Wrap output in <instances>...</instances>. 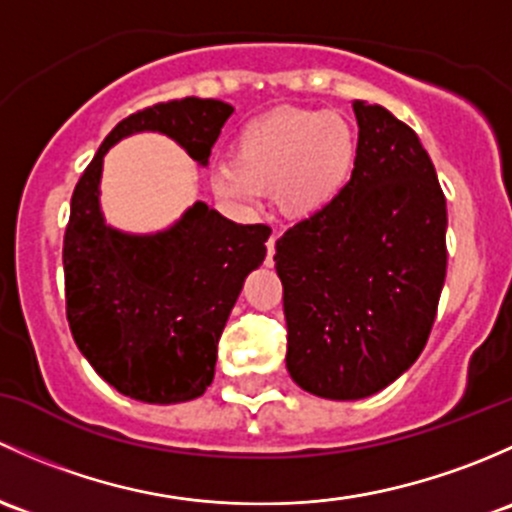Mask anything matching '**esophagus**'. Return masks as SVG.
Wrapping results in <instances>:
<instances>
[{"label":"esophagus","instance_id":"esophagus-1","mask_svg":"<svg viewBox=\"0 0 512 512\" xmlns=\"http://www.w3.org/2000/svg\"><path fill=\"white\" fill-rule=\"evenodd\" d=\"M276 241H278V234H271V239H268V258H266V263L268 266H273V254H276Z\"/></svg>","mask_w":512,"mask_h":512}]
</instances>
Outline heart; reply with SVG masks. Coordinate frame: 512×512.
I'll return each instance as SVG.
<instances>
[{"mask_svg": "<svg viewBox=\"0 0 512 512\" xmlns=\"http://www.w3.org/2000/svg\"><path fill=\"white\" fill-rule=\"evenodd\" d=\"M357 155V133L342 115L283 108L241 130L234 162L214 172V189L239 204H254L261 189H273L286 217L313 219L350 187Z\"/></svg>", "mask_w": 512, "mask_h": 512, "instance_id": "1", "label": "heart"}]
</instances>
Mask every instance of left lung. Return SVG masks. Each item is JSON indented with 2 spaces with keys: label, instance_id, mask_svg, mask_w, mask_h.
Returning a JSON list of instances; mask_svg holds the SVG:
<instances>
[{
  "label": "left lung",
  "instance_id": "8db88e82",
  "mask_svg": "<svg viewBox=\"0 0 512 512\" xmlns=\"http://www.w3.org/2000/svg\"><path fill=\"white\" fill-rule=\"evenodd\" d=\"M355 177L333 207L276 241L293 382L365 399L414 365L446 278V199L431 157L382 105L352 103Z\"/></svg>",
  "mask_w": 512,
  "mask_h": 512
}]
</instances>
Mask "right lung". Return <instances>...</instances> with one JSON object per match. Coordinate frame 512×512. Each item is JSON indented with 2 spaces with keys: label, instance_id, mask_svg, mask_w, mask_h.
Segmentation results:
<instances>
[{
  "label": "right lung",
  "instance_id": "obj_1",
  "mask_svg": "<svg viewBox=\"0 0 512 512\" xmlns=\"http://www.w3.org/2000/svg\"><path fill=\"white\" fill-rule=\"evenodd\" d=\"M231 113L214 98L138 110L110 130L73 189L63 236L68 325L93 370L138 402L177 404L207 392L221 330L266 258L271 229L236 224L204 202L155 234L113 229L100 212L103 157L130 135L160 133L204 167Z\"/></svg>",
  "mask_w": 512,
  "mask_h": 512
}]
</instances>
